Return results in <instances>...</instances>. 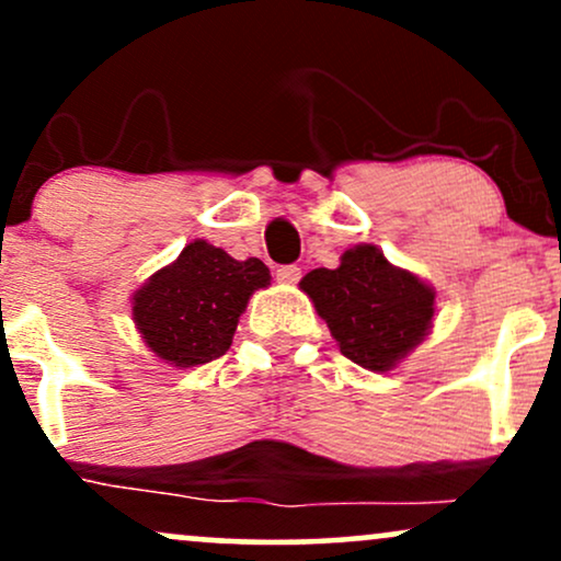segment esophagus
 <instances>
[{
	"mask_svg": "<svg viewBox=\"0 0 561 561\" xmlns=\"http://www.w3.org/2000/svg\"><path fill=\"white\" fill-rule=\"evenodd\" d=\"M302 272L298 266H279L276 268V282H282V285H298Z\"/></svg>",
	"mask_w": 561,
	"mask_h": 561,
	"instance_id": "1",
	"label": "esophagus"
}]
</instances>
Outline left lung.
<instances>
[{
	"mask_svg": "<svg viewBox=\"0 0 561 561\" xmlns=\"http://www.w3.org/2000/svg\"><path fill=\"white\" fill-rule=\"evenodd\" d=\"M327 321L340 353L371 371H388L430 332L435 289L392 266L377 244L345 250L337 268H313L300 279Z\"/></svg>",
	"mask_w": 561,
	"mask_h": 561,
	"instance_id": "8db88e82",
	"label": "left lung"
}]
</instances>
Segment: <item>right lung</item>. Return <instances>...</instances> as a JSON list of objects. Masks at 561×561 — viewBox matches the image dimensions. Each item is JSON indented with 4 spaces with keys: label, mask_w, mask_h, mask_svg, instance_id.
Masks as SVG:
<instances>
[{
    "label": "right lung",
    "mask_w": 561,
    "mask_h": 561,
    "mask_svg": "<svg viewBox=\"0 0 561 561\" xmlns=\"http://www.w3.org/2000/svg\"><path fill=\"white\" fill-rule=\"evenodd\" d=\"M268 282L263 261H237L216 244L195 240L134 293V324L165 364L182 369L208 364L229 351L250 295Z\"/></svg>",
    "instance_id": "right-lung-1"
}]
</instances>
